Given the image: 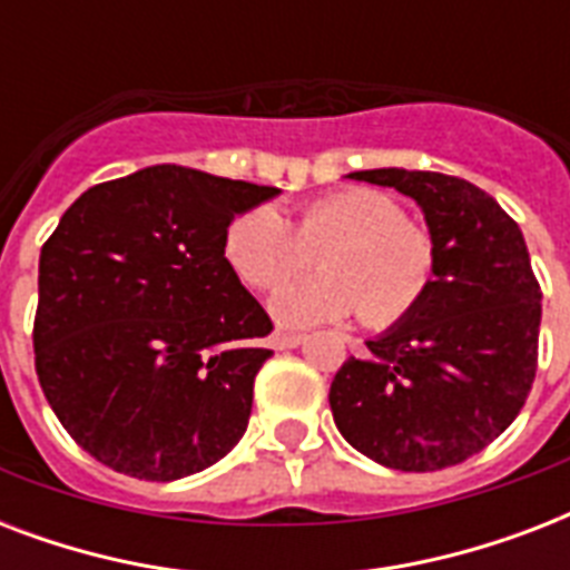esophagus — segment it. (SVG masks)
Masks as SVG:
<instances>
[{"mask_svg": "<svg viewBox=\"0 0 570 570\" xmlns=\"http://www.w3.org/2000/svg\"><path fill=\"white\" fill-rule=\"evenodd\" d=\"M304 343V334H293V331H275L272 334V346L275 348H298Z\"/></svg>", "mask_w": 570, "mask_h": 570, "instance_id": "1", "label": "esophagus"}]
</instances>
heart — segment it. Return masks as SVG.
<instances>
[{
    "label": "heart",
    "instance_id": "heart-1",
    "mask_svg": "<svg viewBox=\"0 0 570 570\" xmlns=\"http://www.w3.org/2000/svg\"><path fill=\"white\" fill-rule=\"evenodd\" d=\"M313 253L321 254L323 272L281 286L268 302L286 328L340 322L355 311L370 328H390L414 313L434 277L432 236L375 189L316 197L295 224L275 206H254L224 230V257L254 289L283 284Z\"/></svg>",
    "mask_w": 570,
    "mask_h": 570
}]
</instances>
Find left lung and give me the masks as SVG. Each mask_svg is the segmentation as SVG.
<instances>
[{"label":"left lung","mask_w":570,"mask_h":570,"mask_svg":"<svg viewBox=\"0 0 570 570\" xmlns=\"http://www.w3.org/2000/svg\"><path fill=\"white\" fill-rule=\"evenodd\" d=\"M348 180L420 206L434 277L414 313L340 366L328 393L334 423L384 468L461 464L512 425L535 379L541 289L523 233L488 191L450 174L375 168Z\"/></svg>","instance_id":"obj_1"}]
</instances>
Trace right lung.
<instances>
[{
	"mask_svg": "<svg viewBox=\"0 0 570 570\" xmlns=\"http://www.w3.org/2000/svg\"><path fill=\"white\" fill-rule=\"evenodd\" d=\"M281 195L183 165L94 186L40 250L35 366L70 438L118 473L174 482L248 429L272 320L224 230Z\"/></svg>",
	"mask_w": 570,
	"mask_h": 570,
	"instance_id": "add662e5",
	"label": "right lung"
}]
</instances>
